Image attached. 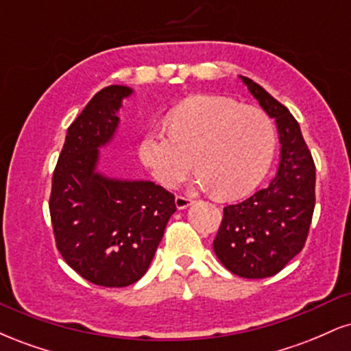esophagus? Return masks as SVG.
<instances>
[{
    "mask_svg": "<svg viewBox=\"0 0 351 351\" xmlns=\"http://www.w3.org/2000/svg\"><path fill=\"white\" fill-rule=\"evenodd\" d=\"M191 203H193V199L189 198V196L176 195V198H175V204H176V208H178V209H186Z\"/></svg>",
    "mask_w": 351,
    "mask_h": 351,
    "instance_id": "esophagus-1",
    "label": "esophagus"
}]
</instances>
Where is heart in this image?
I'll list each match as a JSON object with an SVG mask.
<instances>
[{
	"mask_svg": "<svg viewBox=\"0 0 351 351\" xmlns=\"http://www.w3.org/2000/svg\"><path fill=\"white\" fill-rule=\"evenodd\" d=\"M168 128L145 132L138 143L140 160L167 188L186 178L196 158L201 186L239 198L261 183L276 150L271 117L223 95L184 99L168 114Z\"/></svg>",
	"mask_w": 351,
	"mask_h": 351,
	"instance_id": "obj_1",
	"label": "heart"
}]
</instances>
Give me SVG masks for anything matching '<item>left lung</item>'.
Segmentation results:
<instances>
[{
  "instance_id": "obj_1",
  "label": "left lung",
  "mask_w": 351,
  "mask_h": 351,
  "mask_svg": "<svg viewBox=\"0 0 351 351\" xmlns=\"http://www.w3.org/2000/svg\"><path fill=\"white\" fill-rule=\"evenodd\" d=\"M241 80L276 120L280 163L269 186L224 208L213 249L228 271L264 279L280 272L304 249L315 208V163L289 108L254 80L243 75Z\"/></svg>"
}]
</instances>
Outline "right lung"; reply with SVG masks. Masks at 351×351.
<instances>
[{
  "instance_id": "obj_1",
  "label": "right lung",
  "mask_w": 351,
  "mask_h": 351,
  "mask_svg": "<svg viewBox=\"0 0 351 351\" xmlns=\"http://www.w3.org/2000/svg\"><path fill=\"white\" fill-rule=\"evenodd\" d=\"M130 87L97 92L67 128L49 198L56 247L80 277L102 287H127L148 271L175 196L152 181L112 180L97 171L99 148L119 127Z\"/></svg>"
}]
</instances>
